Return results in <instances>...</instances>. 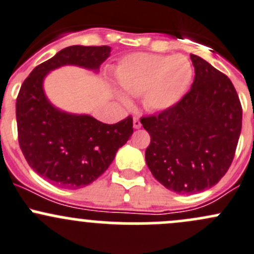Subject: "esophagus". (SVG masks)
Listing matches in <instances>:
<instances>
[{
	"mask_svg": "<svg viewBox=\"0 0 254 254\" xmlns=\"http://www.w3.org/2000/svg\"><path fill=\"white\" fill-rule=\"evenodd\" d=\"M132 125H134V129H140V127H141V122H140L139 118L135 117L134 119H132Z\"/></svg>",
	"mask_w": 254,
	"mask_h": 254,
	"instance_id": "esophagus-1",
	"label": "esophagus"
}]
</instances>
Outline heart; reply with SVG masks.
I'll return each instance as SVG.
<instances>
[{
    "mask_svg": "<svg viewBox=\"0 0 254 254\" xmlns=\"http://www.w3.org/2000/svg\"><path fill=\"white\" fill-rule=\"evenodd\" d=\"M115 78L125 93L142 96L146 109L163 112L175 107L187 93L193 78V66L183 55L134 54L120 61ZM119 99L129 103L123 94Z\"/></svg>",
    "mask_w": 254,
    "mask_h": 254,
    "instance_id": "obj_1",
    "label": "heart"
}]
</instances>
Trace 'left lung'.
<instances>
[{
	"label": "left lung",
	"instance_id": "left-lung-1",
	"mask_svg": "<svg viewBox=\"0 0 254 254\" xmlns=\"http://www.w3.org/2000/svg\"><path fill=\"white\" fill-rule=\"evenodd\" d=\"M194 82L167 111L141 118L151 142L148 170L179 194L211 188L231 166L242 127V107L234 84L207 61L190 54Z\"/></svg>",
	"mask_w": 254,
	"mask_h": 254
}]
</instances>
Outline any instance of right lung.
Returning a JSON list of instances; mask_svg holds the SVG:
<instances>
[{"label":"right lung","mask_w":254,"mask_h":254,"mask_svg":"<svg viewBox=\"0 0 254 254\" xmlns=\"http://www.w3.org/2000/svg\"><path fill=\"white\" fill-rule=\"evenodd\" d=\"M111 47L72 45L38 65L23 82L16 102L18 141L28 165L54 186L78 189L103 175L132 135V118L104 124L88 114L56 108L44 92L49 72L75 65L98 72Z\"/></svg>","instance_id":"1"}]
</instances>
